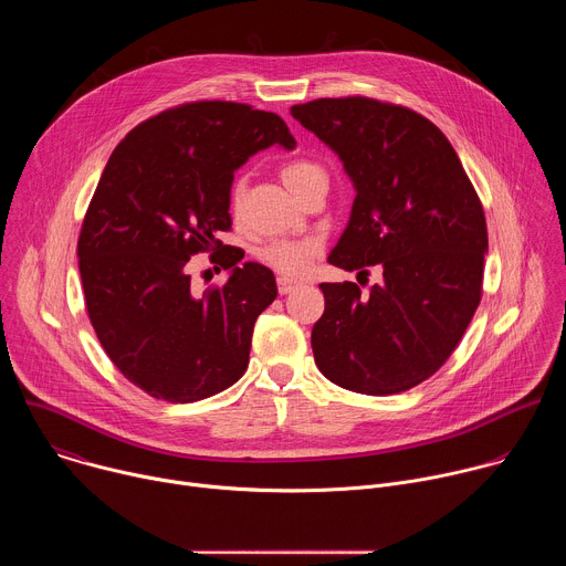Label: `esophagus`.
I'll list each match as a JSON object with an SVG mask.
<instances>
[{
	"label": "esophagus",
	"instance_id": "obj_1",
	"mask_svg": "<svg viewBox=\"0 0 566 566\" xmlns=\"http://www.w3.org/2000/svg\"><path fill=\"white\" fill-rule=\"evenodd\" d=\"M295 286H297V282H295V280H289V277H277V291H280L282 295L291 293Z\"/></svg>",
	"mask_w": 566,
	"mask_h": 566
}]
</instances>
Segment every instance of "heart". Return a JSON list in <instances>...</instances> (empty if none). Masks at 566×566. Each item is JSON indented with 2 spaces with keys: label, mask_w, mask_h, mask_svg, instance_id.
Segmentation results:
<instances>
[{
  "label": "heart",
  "mask_w": 566,
  "mask_h": 566,
  "mask_svg": "<svg viewBox=\"0 0 566 566\" xmlns=\"http://www.w3.org/2000/svg\"><path fill=\"white\" fill-rule=\"evenodd\" d=\"M284 186L297 197L313 184H327V175L311 158H291L282 166ZM247 181L237 179L230 188V206L237 210L244 199ZM317 253L315 239H275L260 251V260L282 275H302Z\"/></svg>",
  "instance_id": "heart-1"
}]
</instances>
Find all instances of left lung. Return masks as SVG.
<instances>
[{"label": "left lung", "mask_w": 566, "mask_h": 566, "mask_svg": "<svg viewBox=\"0 0 566 566\" xmlns=\"http://www.w3.org/2000/svg\"><path fill=\"white\" fill-rule=\"evenodd\" d=\"M291 116L338 154L356 199L329 264L382 277L319 284L317 369L369 396L406 391L454 352L481 300L489 232L481 201L443 132L371 98H319Z\"/></svg>", "instance_id": "1"}]
</instances>
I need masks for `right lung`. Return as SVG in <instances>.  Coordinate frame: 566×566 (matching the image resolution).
<instances>
[{"label": "right lung", "mask_w": 566, "mask_h": 566, "mask_svg": "<svg viewBox=\"0 0 566 566\" xmlns=\"http://www.w3.org/2000/svg\"><path fill=\"white\" fill-rule=\"evenodd\" d=\"M295 147L286 123L251 105L203 101L158 114L114 149L77 239L96 336L120 374L154 398L192 402L244 376L258 315L275 300L271 269L217 239L247 160ZM229 271L195 294L185 264L201 250Z\"/></svg>", "instance_id": "obj_1"}]
</instances>
